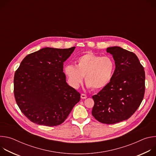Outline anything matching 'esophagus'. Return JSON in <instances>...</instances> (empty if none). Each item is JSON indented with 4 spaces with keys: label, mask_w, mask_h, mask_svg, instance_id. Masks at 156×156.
<instances>
[{
    "label": "esophagus",
    "mask_w": 156,
    "mask_h": 156,
    "mask_svg": "<svg viewBox=\"0 0 156 156\" xmlns=\"http://www.w3.org/2000/svg\"><path fill=\"white\" fill-rule=\"evenodd\" d=\"M81 98L83 99H86V98H87V96L86 94H81Z\"/></svg>",
    "instance_id": "34e87169"
}]
</instances>
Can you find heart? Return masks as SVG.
I'll return each mask as SVG.
<instances>
[{
  "label": "heart",
  "mask_w": 156,
  "mask_h": 156,
  "mask_svg": "<svg viewBox=\"0 0 156 156\" xmlns=\"http://www.w3.org/2000/svg\"><path fill=\"white\" fill-rule=\"evenodd\" d=\"M114 69L115 62L112 58L87 52L77 58L76 66L66 65L65 73L73 87L78 88L84 76L87 86L93 90H98L109 83Z\"/></svg>",
  "instance_id": "heart-1"
}]
</instances>
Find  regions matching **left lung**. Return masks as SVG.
Wrapping results in <instances>:
<instances>
[{"instance_id": "8db88e82", "label": "left lung", "mask_w": 156, "mask_h": 156, "mask_svg": "<svg viewBox=\"0 0 156 156\" xmlns=\"http://www.w3.org/2000/svg\"><path fill=\"white\" fill-rule=\"evenodd\" d=\"M115 69L109 83L93 96V116L99 122L114 124L128 119L140 107L145 92L144 67L132 52L115 46L108 48Z\"/></svg>"}]
</instances>
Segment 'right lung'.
<instances>
[{
  "label": "right lung",
  "mask_w": 156,
  "mask_h": 156,
  "mask_svg": "<svg viewBox=\"0 0 156 156\" xmlns=\"http://www.w3.org/2000/svg\"><path fill=\"white\" fill-rule=\"evenodd\" d=\"M46 48L30 54L21 61L14 76L16 102L30 121L48 126L62 124L80 94L68 85L63 62L74 51Z\"/></svg>",
  "instance_id": "right-lung-1"
}]
</instances>
